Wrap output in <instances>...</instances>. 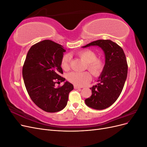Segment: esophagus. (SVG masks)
Returning a JSON list of instances; mask_svg holds the SVG:
<instances>
[{
  "label": "esophagus",
  "mask_w": 147,
  "mask_h": 147,
  "mask_svg": "<svg viewBox=\"0 0 147 147\" xmlns=\"http://www.w3.org/2000/svg\"><path fill=\"white\" fill-rule=\"evenodd\" d=\"M74 88L75 89H80V88H82V87H80V86H77V85H74Z\"/></svg>",
  "instance_id": "obj_1"
}]
</instances>
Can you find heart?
I'll use <instances>...</instances> for the list:
<instances>
[{"label":"heart","mask_w":147,"mask_h":147,"mask_svg":"<svg viewBox=\"0 0 147 147\" xmlns=\"http://www.w3.org/2000/svg\"><path fill=\"white\" fill-rule=\"evenodd\" d=\"M79 57L87 64V68L95 77L98 76L104 69V63L101 59H97L96 53L92 50H86L78 53ZM70 56L64 55L61 59V67L63 69H67L69 66ZM69 82L78 86H84L91 81V76L88 72H72L68 74Z\"/></svg>","instance_id":"1"}]
</instances>
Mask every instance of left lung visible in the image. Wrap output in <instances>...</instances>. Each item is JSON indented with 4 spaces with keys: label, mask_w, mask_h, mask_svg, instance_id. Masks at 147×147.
<instances>
[{
    "label": "left lung",
    "mask_w": 147,
    "mask_h": 147,
    "mask_svg": "<svg viewBox=\"0 0 147 147\" xmlns=\"http://www.w3.org/2000/svg\"><path fill=\"white\" fill-rule=\"evenodd\" d=\"M96 46L105 55V65L96 85L90 89L92 95L85 99L86 105L95 110L109 107L117 100L127 75V64L123 49L110 40H98L82 48Z\"/></svg>",
    "instance_id": "8db88e82"
}]
</instances>
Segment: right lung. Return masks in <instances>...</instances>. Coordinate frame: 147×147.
<instances>
[{
  "instance_id": "1",
  "label": "right lung",
  "mask_w": 147,
  "mask_h": 147,
  "mask_svg": "<svg viewBox=\"0 0 147 147\" xmlns=\"http://www.w3.org/2000/svg\"><path fill=\"white\" fill-rule=\"evenodd\" d=\"M64 47L50 40L35 44L28 53L23 67V77L32 100L47 112H57L67 104L74 86L61 76ZM64 82L61 87L55 84Z\"/></svg>"
}]
</instances>
